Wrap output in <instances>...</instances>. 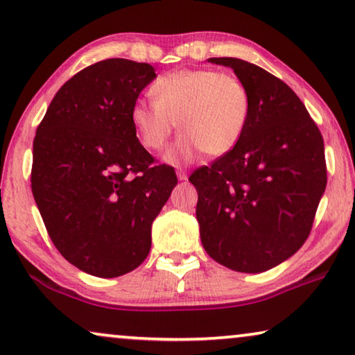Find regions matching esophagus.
<instances>
[{"label": "esophagus", "mask_w": 355, "mask_h": 355, "mask_svg": "<svg viewBox=\"0 0 355 355\" xmlns=\"http://www.w3.org/2000/svg\"><path fill=\"white\" fill-rule=\"evenodd\" d=\"M178 179L179 181H187V173L182 171V169H178Z\"/></svg>", "instance_id": "esophagus-1"}]
</instances>
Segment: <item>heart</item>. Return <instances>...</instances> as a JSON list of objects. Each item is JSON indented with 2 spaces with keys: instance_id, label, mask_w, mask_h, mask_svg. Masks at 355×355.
Wrapping results in <instances>:
<instances>
[{
  "instance_id": "obj_1",
  "label": "heart",
  "mask_w": 355,
  "mask_h": 355,
  "mask_svg": "<svg viewBox=\"0 0 355 355\" xmlns=\"http://www.w3.org/2000/svg\"><path fill=\"white\" fill-rule=\"evenodd\" d=\"M155 102L139 101L131 109L141 144L163 150L178 128L184 135L166 160H192L200 150L211 157L229 153L240 142L250 118V94L234 75L216 70H179L150 88Z\"/></svg>"
}]
</instances>
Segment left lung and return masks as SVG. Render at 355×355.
<instances>
[{
	"instance_id": "obj_1",
	"label": "left lung",
	"mask_w": 355,
	"mask_h": 355,
	"mask_svg": "<svg viewBox=\"0 0 355 355\" xmlns=\"http://www.w3.org/2000/svg\"><path fill=\"white\" fill-rule=\"evenodd\" d=\"M230 67L250 94L240 142L189 181L198 192L200 239L216 263L258 274L284 263L304 243L327 187L320 131L288 85L237 58Z\"/></svg>"
}]
</instances>
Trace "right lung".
I'll list each match as a JSON object with an SVG mask.
<instances>
[{
	"label": "right lung",
	"instance_id": "right-lung-1",
	"mask_svg": "<svg viewBox=\"0 0 355 355\" xmlns=\"http://www.w3.org/2000/svg\"><path fill=\"white\" fill-rule=\"evenodd\" d=\"M157 78L150 64L107 59L55 92L33 141L32 192L51 240L70 264L114 279L144 263L152 223L178 178L153 165L131 109Z\"/></svg>",
	"mask_w": 355,
	"mask_h": 355
}]
</instances>
